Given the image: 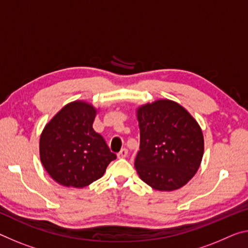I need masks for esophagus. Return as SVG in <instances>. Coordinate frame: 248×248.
<instances>
[{"mask_svg":"<svg viewBox=\"0 0 248 248\" xmlns=\"http://www.w3.org/2000/svg\"><path fill=\"white\" fill-rule=\"evenodd\" d=\"M128 155V150L127 149H121V151L118 153V158H125Z\"/></svg>","mask_w":248,"mask_h":248,"instance_id":"1","label":"esophagus"}]
</instances>
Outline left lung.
<instances>
[{"label": "left lung", "instance_id": "left-lung-1", "mask_svg": "<svg viewBox=\"0 0 248 248\" xmlns=\"http://www.w3.org/2000/svg\"><path fill=\"white\" fill-rule=\"evenodd\" d=\"M140 147L135 167L155 190L173 191L199 170L204 139L200 125L182 106L158 100L138 109Z\"/></svg>", "mask_w": 248, "mask_h": 248}]
</instances>
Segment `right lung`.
<instances>
[{
	"label": "right lung",
	"mask_w": 248,
	"mask_h": 248,
	"mask_svg": "<svg viewBox=\"0 0 248 248\" xmlns=\"http://www.w3.org/2000/svg\"><path fill=\"white\" fill-rule=\"evenodd\" d=\"M96 109L82 101L65 106L46 124L39 140L45 170L57 183L84 187L100 179L117 158L93 129Z\"/></svg>",
	"instance_id": "add662e5"
}]
</instances>
